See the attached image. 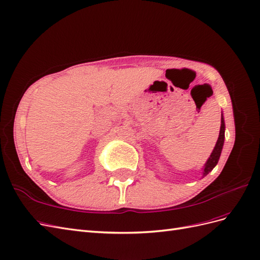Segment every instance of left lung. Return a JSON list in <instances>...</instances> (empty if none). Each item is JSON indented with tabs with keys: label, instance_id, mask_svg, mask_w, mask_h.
<instances>
[{
	"label": "left lung",
	"instance_id": "left-lung-1",
	"mask_svg": "<svg viewBox=\"0 0 260 260\" xmlns=\"http://www.w3.org/2000/svg\"><path fill=\"white\" fill-rule=\"evenodd\" d=\"M224 130H225V124H224V119H223V115L221 116V129H220V135H219V139H217L216 144L214 146V150L210 155L209 159L207 160V163L205 165V170H203V176H207V175L211 172L214 166L219 162V158L221 155V151L223 147V143H224Z\"/></svg>",
	"mask_w": 260,
	"mask_h": 260
}]
</instances>
